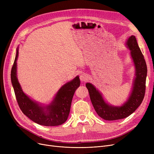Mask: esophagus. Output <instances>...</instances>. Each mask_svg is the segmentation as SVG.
I'll use <instances>...</instances> for the list:
<instances>
[{"mask_svg":"<svg viewBox=\"0 0 154 154\" xmlns=\"http://www.w3.org/2000/svg\"><path fill=\"white\" fill-rule=\"evenodd\" d=\"M80 79L82 82H86L88 79V77L85 74H82L80 76Z\"/></svg>","mask_w":154,"mask_h":154,"instance_id":"1","label":"esophagus"}]
</instances>
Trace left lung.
Masks as SVG:
<instances>
[{"label":"left lung","instance_id":"left-lung-1","mask_svg":"<svg viewBox=\"0 0 154 154\" xmlns=\"http://www.w3.org/2000/svg\"><path fill=\"white\" fill-rule=\"evenodd\" d=\"M127 44L131 51V56L134 62L136 77L134 82L132 92L126 103L120 107L110 106L105 102L101 94L92 84L87 83L85 85L97 114L106 120L122 119L131 115L142 103L145 96L147 74L146 62L135 36L132 35L129 37Z\"/></svg>","mask_w":154,"mask_h":154}]
</instances>
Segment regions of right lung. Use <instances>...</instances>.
<instances>
[{
	"mask_svg": "<svg viewBox=\"0 0 154 154\" xmlns=\"http://www.w3.org/2000/svg\"><path fill=\"white\" fill-rule=\"evenodd\" d=\"M18 50L11 70V82L19 106L23 112L34 122L44 126H57L62 125L67 120L70 110L72 100L74 92L80 86L79 76L72 81L62 86L51 105L45 109L32 100L21 89L17 78V61Z\"/></svg>",
	"mask_w": 154,
	"mask_h": 154,
	"instance_id": "1",
	"label": "right lung"
}]
</instances>
